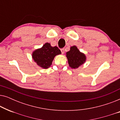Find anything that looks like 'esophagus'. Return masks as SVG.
Masks as SVG:
<instances>
[{"mask_svg":"<svg viewBox=\"0 0 120 120\" xmlns=\"http://www.w3.org/2000/svg\"><path fill=\"white\" fill-rule=\"evenodd\" d=\"M60 51H61L62 54H63L64 53V49H60Z\"/></svg>","mask_w":120,"mask_h":120,"instance_id":"34e87169","label":"esophagus"}]
</instances>
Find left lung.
<instances>
[{"mask_svg":"<svg viewBox=\"0 0 120 120\" xmlns=\"http://www.w3.org/2000/svg\"><path fill=\"white\" fill-rule=\"evenodd\" d=\"M69 65L72 69H76L85 63L86 56L79 50L76 46L70 47V51L66 53Z\"/></svg>","mask_w":120,"mask_h":120,"instance_id":"1","label":"left lung"}]
</instances>
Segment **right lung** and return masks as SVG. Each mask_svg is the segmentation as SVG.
I'll return each instance as SVG.
<instances>
[{
	"label": "right lung",
	"instance_id": "obj_1",
	"mask_svg": "<svg viewBox=\"0 0 120 120\" xmlns=\"http://www.w3.org/2000/svg\"><path fill=\"white\" fill-rule=\"evenodd\" d=\"M61 54V51L57 46L52 47L46 42L42 47L37 49L32 53V58L38 65L44 69H47L52 64L56 56Z\"/></svg>",
	"mask_w": 120,
	"mask_h": 120
}]
</instances>
